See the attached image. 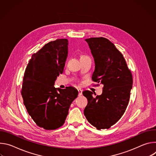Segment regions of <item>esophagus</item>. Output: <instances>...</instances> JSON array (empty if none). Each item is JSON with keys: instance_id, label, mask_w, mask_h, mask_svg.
<instances>
[{"instance_id": "34e87169", "label": "esophagus", "mask_w": 156, "mask_h": 156, "mask_svg": "<svg viewBox=\"0 0 156 156\" xmlns=\"http://www.w3.org/2000/svg\"><path fill=\"white\" fill-rule=\"evenodd\" d=\"M78 96H81L83 94V91L81 90H80V89H79V90H78Z\"/></svg>"}]
</instances>
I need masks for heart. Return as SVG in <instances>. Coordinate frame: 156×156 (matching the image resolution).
I'll return each mask as SVG.
<instances>
[{
	"mask_svg": "<svg viewBox=\"0 0 156 156\" xmlns=\"http://www.w3.org/2000/svg\"><path fill=\"white\" fill-rule=\"evenodd\" d=\"M86 57V56H84V55H83V56H81V57Z\"/></svg>",
	"mask_w": 156,
	"mask_h": 156,
	"instance_id": "1",
	"label": "heart"
}]
</instances>
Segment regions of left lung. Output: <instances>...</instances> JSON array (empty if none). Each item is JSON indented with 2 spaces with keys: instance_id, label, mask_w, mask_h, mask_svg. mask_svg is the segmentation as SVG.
Listing matches in <instances>:
<instances>
[{
  "instance_id": "left-lung-1",
  "label": "left lung",
  "mask_w": 156,
  "mask_h": 156,
  "mask_svg": "<svg viewBox=\"0 0 156 156\" xmlns=\"http://www.w3.org/2000/svg\"><path fill=\"white\" fill-rule=\"evenodd\" d=\"M85 41L94 58L92 80L104 87L99 96H93L90 91L83 92L88 102L84 114L98 129H108L125 112L132 88V74L123 55L108 39L100 37Z\"/></svg>"
}]
</instances>
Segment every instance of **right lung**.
Masks as SVG:
<instances>
[{"label":"right lung","mask_w":156,"mask_h":156,"mask_svg":"<svg viewBox=\"0 0 156 156\" xmlns=\"http://www.w3.org/2000/svg\"><path fill=\"white\" fill-rule=\"evenodd\" d=\"M68 39H58L45 44L32 55L26 68L21 93L23 104L36 125L47 130L62 126L78 92L69 86L54 87L63 71L68 55Z\"/></svg>","instance_id":"obj_1"}]
</instances>
